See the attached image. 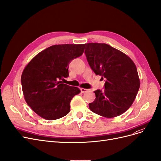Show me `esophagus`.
I'll use <instances>...</instances> for the list:
<instances>
[{"instance_id": "esophagus-1", "label": "esophagus", "mask_w": 161, "mask_h": 161, "mask_svg": "<svg viewBox=\"0 0 161 161\" xmlns=\"http://www.w3.org/2000/svg\"><path fill=\"white\" fill-rule=\"evenodd\" d=\"M80 90H81V92L82 93H85V92H86L88 91V90H87V89H85V88H81Z\"/></svg>"}]
</instances>
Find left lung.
Listing matches in <instances>:
<instances>
[{
	"label": "left lung",
	"mask_w": 161,
	"mask_h": 161,
	"mask_svg": "<svg viewBox=\"0 0 161 161\" xmlns=\"http://www.w3.org/2000/svg\"><path fill=\"white\" fill-rule=\"evenodd\" d=\"M85 46L92 69L105 79V90L94 92L96 99L89 108L107 118L123 114L133 104L140 87L135 64L125 53L108 44L87 43Z\"/></svg>",
	"instance_id": "1"
}]
</instances>
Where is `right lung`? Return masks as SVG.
I'll use <instances>...</instances> for the list:
<instances>
[{"label": "right lung", "mask_w": 161, "mask_h": 161, "mask_svg": "<svg viewBox=\"0 0 161 161\" xmlns=\"http://www.w3.org/2000/svg\"><path fill=\"white\" fill-rule=\"evenodd\" d=\"M85 44H59L47 47L34 57L21 76L24 97L40 117L55 120L66 115L78 87L62 84L69 76V63L84 53Z\"/></svg>", "instance_id": "obj_1"}]
</instances>
